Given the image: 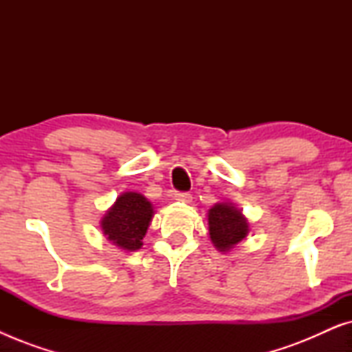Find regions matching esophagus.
<instances>
[{
	"label": "esophagus",
	"mask_w": 352,
	"mask_h": 352,
	"mask_svg": "<svg viewBox=\"0 0 352 352\" xmlns=\"http://www.w3.org/2000/svg\"><path fill=\"white\" fill-rule=\"evenodd\" d=\"M175 199L179 200V201H186V204H189V201H192V194H190V192H179V190H176L175 192Z\"/></svg>",
	"instance_id": "1"
}]
</instances>
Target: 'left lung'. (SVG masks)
Instances as JSON below:
<instances>
[{
  "instance_id": "1",
  "label": "left lung",
  "mask_w": 352,
  "mask_h": 352,
  "mask_svg": "<svg viewBox=\"0 0 352 352\" xmlns=\"http://www.w3.org/2000/svg\"><path fill=\"white\" fill-rule=\"evenodd\" d=\"M208 229L216 248L226 252L247 237L248 223L232 205L218 204L208 213Z\"/></svg>"
}]
</instances>
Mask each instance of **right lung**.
Instances as JSON below:
<instances>
[{
    "label": "right lung",
    "instance_id": "1",
    "mask_svg": "<svg viewBox=\"0 0 352 352\" xmlns=\"http://www.w3.org/2000/svg\"><path fill=\"white\" fill-rule=\"evenodd\" d=\"M153 216V208L146 197L136 192L120 195L102 219V230L109 240L123 250L141 248Z\"/></svg>",
    "mask_w": 352,
    "mask_h": 352
}]
</instances>
